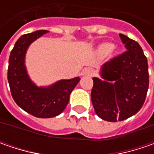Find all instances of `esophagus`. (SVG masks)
<instances>
[{
  "instance_id": "1",
  "label": "esophagus",
  "mask_w": 154,
  "mask_h": 154,
  "mask_svg": "<svg viewBox=\"0 0 154 154\" xmlns=\"http://www.w3.org/2000/svg\"><path fill=\"white\" fill-rule=\"evenodd\" d=\"M94 74V70L91 68H86L84 69L83 71V75H86V76H92Z\"/></svg>"
}]
</instances>
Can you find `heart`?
Returning <instances> with one entry per match:
<instances>
[{
	"instance_id": "b5f03b06",
	"label": "heart",
	"mask_w": 154,
	"mask_h": 154,
	"mask_svg": "<svg viewBox=\"0 0 154 154\" xmlns=\"http://www.w3.org/2000/svg\"><path fill=\"white\" fill-rule=\"evenodd\" d=\"M103 51H106V52H109V51H111V49H112V45H105L103 47Z\"/></svg>"
}]
</instances>
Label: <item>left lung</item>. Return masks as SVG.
I'll return each instance as SVG.
<instances>
[{
  "mask_svg": "<svg viewBox=\"0 0 154 154\" xmlns=\"http://www.w3.org/2000/svg\"><path fill=\"white\" fill-rule=\"evenodd\" d=\"M128 51L105 62L101 77L92 78L91 98L96 114L103 120H125L139 111L149 86L147 59L140 45L119 34Z\"/></svg>",
  "mask_w": 154,
  "mask_h": 154,
  "instance_id": "left-lung-1",
  "label": "left lung"
}]
</instances>
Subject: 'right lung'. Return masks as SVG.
Masks as SVG:
<instances>
[{"mask_svg": "<svg viewBox=\"0 0 154 154\" xmlns=\"http://www.w3.org/2000/svg\"><path fill=\"white\" fill-rule=\"evenodd\" d=\"M48 31L41 30L21 36L10 53L8 80L12 97L21 109L38 118L60 115L69 101V96L80 78L62 80L48 87H38L27 74L25 56L29 45Z\"/></svg>", "mask_w": 154, "mask_h": 154, "instance_id": "right-lung-1", "label": "right lung"}]
</instances>
